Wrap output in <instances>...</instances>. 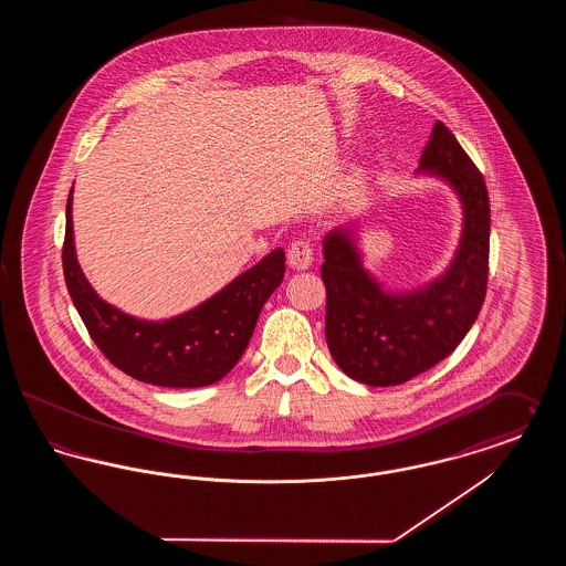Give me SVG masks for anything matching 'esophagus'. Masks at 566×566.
<instances>
[{
	"label": "esophagus",
	"instance_id": "esophagus-1",
	"mask_svg": "<svg viewBox=\"0 0 566 566\" xmlns=\"http://www.w3.org/2000/svg\"><path fill=\"white\" fill-rule=\"evenodd\" d=\"M286 259L293 270H307L314 263V245L307 240H295L289 245Z\"/></svg>",
	"mask_w": 566,
	"mask_h": 566
}]
</instances>
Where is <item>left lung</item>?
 <instances>
[{"instance_id":"1","label":"left lung","mask_w":566,"mask_h":566,"mask_svg":"<svg viewBox=\"0 0 566 566\" xmlns=\"http://www.w3.org/2000/svg\"><path fill=\"white\" fill-rule=\"evenodd\" d=\"M420 169L448 180L462 201L464 229L452 268L413 293H384L363 270L348 231L324 238L326 344L333 360L367 386H397L457 350L478 321L488 289L490 201L484 176L437 120Z\"/></svg>"}]
</instances>
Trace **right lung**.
Returning a JSON list of instances; mask_svg holds the SVG:
<instances>
[{"mask_svg": "<svg viewBox=\"0 0 566 566\" xmlns=\"http://www.w3.org/2000/svg\"><path fill=\"white\" fill-rule=\"evenodd\" d=\"M63 275L91 339L123 374L167 388L210 386L227 376L254 333L259 314L284 280V250L182 316L146 323L102 301L86 282L74 250L72 192L65 210Z\"/></svg>", "mask_w": 566, "mask_h": 566, "instance_id": "right-lung-1", "label": "right lung"}]
</instances>
